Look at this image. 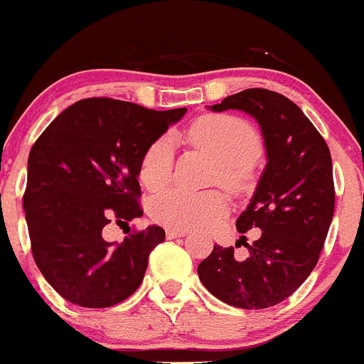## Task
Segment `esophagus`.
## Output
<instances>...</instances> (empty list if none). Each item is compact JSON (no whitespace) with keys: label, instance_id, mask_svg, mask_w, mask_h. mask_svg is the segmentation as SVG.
Here are the masks:
<instances>
[{"label":"esophagus","instance_id":"1","mask_svg":"<svg viewBox=\"0 0 364 364\" xmlns=\"http://www.w3.org/2000/svg\"><path fill=\"white\" fill-rule=\"evenodd\" d=\"M186 234H188V230H185V229H171V227L167 229L168 240H174V237H183V236H186Z\"/></svg>","mask_w":364,"mask_h":364}]
</instances>
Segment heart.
I'll use <instances>...</instances> for the list:
<instances>
[{
    "label": "heart",
    "instance_id": "heart-1",
    "mask_svg": "<svg viewBox=\"0 0 364 364\" xmlns=\"http://www.w3.org/2000/svg\"><path fill=\"white\" fill-rule=\"evenodd\" d=\"M186 141L216 161L215 181L230 190H241L252 178V164L260 153V141L250 123L230 114H208L188 127ZM174 146L160 137L146 149L141 161V181L149 190H160L171 181ZM229 208L220 190L190 192L168 188L156 193L149 204L153 220L171 229L208 227L222 218Z\"/></svg>",
    "mask_w": 364,
    "mask_h": 364
}]
</instances>
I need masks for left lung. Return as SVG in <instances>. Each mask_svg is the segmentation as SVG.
Instances as JSON below:
<instances>
[{
	"label": "left lung",
	"mask_w": 364,
	"mask_h": 364,
	"mask_svg": "<svg viewBox=\"0 0 364 364\" xmlns=\"http://www.w3.org/2000/svg\"><path fill=\"white\" fill-rule=\"evenodd\" d=\"M211 111H243L259 123L266 168L250 204L237 218V232L260 229L247 243V259L215 245L197 267L213 296L245 310L269 308L287 299L310 277L324 247L333 213L335 183L328 144L287 97L252 87L223 98Z\"/></svg>",
	"instance_id": "8db88e82"
}]
</instances>
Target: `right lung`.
<instances>
[{"label": "right lung", "mask_w": 364, "mask_h": 364, "mask_svg": "<svg viewBox=\"0 0 364 364\" xmlns=\"http://www.w3.org/2000/svg\"><path fill=\"white\" fill-rule=\"evenodd\" d=\"M185 112L86 98L65 109L33 144L23 199L33 259L70 303L107 308L141 285L165 230L149 225L121 245L105 241L102 230L142 216V156Z\"/></svg>", "instance_id": "right-lung-1"}]
</instances>
